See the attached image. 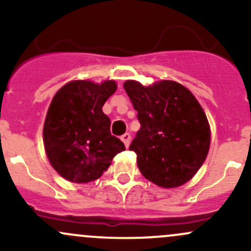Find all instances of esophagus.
<instances>
[{
	"label": "esophagus",
	"instance_id": "obj_1",
	"mask_svg": "<svg viewBox=\"0 0 251 251\" xmlns=\"http://www.w3.org/2000/svg\"><path fill=\"white\" fill-rule=\"evenodd\" d=\"M121 140H123V142H124V144H125V147L128 148V145H130V143H131V136H130V133L123 134V136H121Z\"/></svg>",
	"mask_w": 251,
	"mask_h": 251
}]
</instances>
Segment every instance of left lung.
I'll return each mask as SVG.
<instances>
[{
	"instance_id": "left-lung-1",
	"label": "left lung",
	"mask_w": 251,
	"mask_h": 251,
	"mask_svg": "<svg viewBox=\"0 0 251 251\" xmlns=\"http://www.w3.org/2000/svg\"><path fill=\"white\" fill-rule=\"evenodd\" d=\"M140 128L130 145L142 175L162 188L188 182L207 157L211 128L201 104L178 82L124 83Z\"/></svg>"
}]
</instances>
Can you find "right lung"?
Returning a JSON list of instances; mask_svg holds the SVG:
<instances>
[{
    "mask_svg": "<svg viewBox=\"0 0 251 251\" xmlns=\"http://www.w3.org/2000/svg\"><path fill=\"white\" fill-rule=\"evenodd\" d=\"M117 88L114 79L101 83L76 79L54 94L46 113L43 140L50 164L65 180H98L114 156L125 150L124 143L111 134V120L102 112Z\"/></svg>",
    "mask_w": 251,
    "mask_h": 251,
    "instance_id": "obj_1",
    "label": "right lung"
}]
</instances>
